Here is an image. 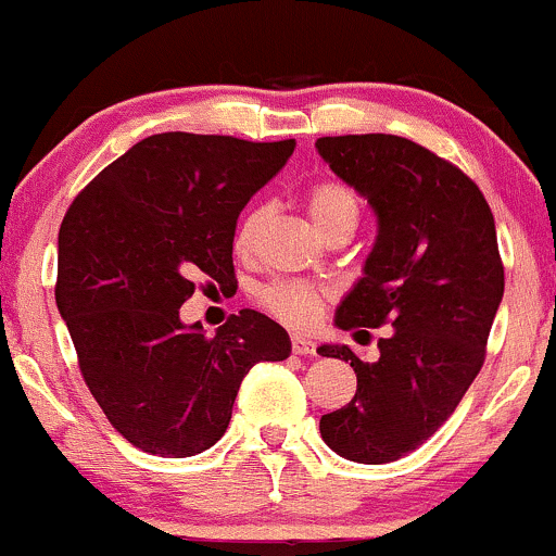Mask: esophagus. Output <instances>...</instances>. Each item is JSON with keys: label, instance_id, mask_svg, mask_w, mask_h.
Returning a JSON list of instances; mask_svg holds the SVG:
<instances>
[{"label": "esophagus", "instance_id": "1", "mask_svg": "<svg viewBox=\"0 0 556 556\" xmlns=\"http://www.w3.org/2000/svg\"><path fill=\"white\" fill-rule=\"evenodd\" d=\"M291 350L296 352V355H315V342L309 337H291Z\"/></svg>", "mask_w": 556, "mask_h": 556}]
</instances>
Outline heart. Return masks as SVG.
<instances>
[{
  "instance_id": "obj_1",
  "label": "heart",
  "mask_w": 556,
  "mask_h": 556,
  "mask_svg": "<svg viewBox=\"0 0 556 556\" xmlns=\"http://www.w3.org/2000/svg\"><path fill=\"white\" fill-rule=\"evenodd\" d=\"M309 219L315 223V228L320 232L337 228L342 223H357V195L352 193L348 185L337 180H324L313 185L304 199ZM262 225H265V212L262 208H252V212L243 214V219L238 223L236 238H232V249L236 254L249 256L254 252L256 238H260ZM262 307L270 315H276L278 320H283L291 328H309L318 324V318L324 315L326 294L315 286L302 283V280H273V283L262 286L260 294H256Z\"/></svg>"
}]
</instances>
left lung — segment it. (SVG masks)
<instances>
[{"label":"left lung","instance_id":"1","mask_svg":"<svg viewBox=\"0 0 556 556\" xmlns=\"http://www.w3.org/2000/svg\"><path fill=\"white\" fill-rule=\"evenodd\" d=\"M315 148L376 214L374 249L337 326L392 328L374 363L348 344L318 350L357 376L355 397L320 416V434L350 462L390 464L443 427L485 361L504 296L493 212L458 166L405 137H320Z\"/></svg>","mask_w":556,"mask_h":556}]
</instances>
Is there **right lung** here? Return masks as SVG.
Here are the masks:
<instances>
[{
  "label": "right lung",
  "mask_w": 556,
  "mask_h": 556,
  "mask_svg": "<svg viewBox=\"0 0 556 556\" xmlns=\"http://www.w3.org/2000/svg\"><path fill=\"white\" fill-rule=\"evenodd\" d=\"M294 140L151 135L74 199L58 232L55 302L89 392L140 451L185 458L228 429L260 361H286V328L241 309L206 337L180 307L195 280L232 273L241 208L283 169Z\"/></svg>",
  "instance_id": "obj_1"
}]
</instances>
